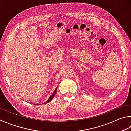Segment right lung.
I'll return each mask as SVG.
<instances>
[{"label":"right lung","instance_id":"1","mask_svg":"<svg viewBox=\"0 0 131 131\" xmlns=\"http://www.w3.org/2000/svg\"><path fill=\"white\" fill-rule=\"evenodd\" d=\"M57 88H56V89H55L54 90V91H53V93H52V94L50 96V97L49 98V99H48L47 101L46 102H45L44 103H43V104H47V103H49V102H50L52 100V99L53 98V97H54V95H55V94H56V91H57Z\"/></svg>","mask_w":131,"mask_h":131}]
</instances>
